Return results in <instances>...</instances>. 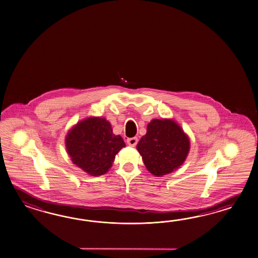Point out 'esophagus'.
<instances>
[{"label": "esophagus", "mask_w": 258, "mask_h": 258, "mask_svg": "<svg viewBox=\"0 0 258 258\" xmlns=\"http://www.w3.org/2000/svg\"><path fill=\"white\" fill-rule=\"evenodd\" d=\"M138 138H128L127 139V144L131 146V147H136L138 144Z\"/></svg>", "instance_id": "34e87169"}]
</instances>
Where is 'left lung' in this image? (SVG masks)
Segmentation results:
<instances>
[{
    "instance_id": "1",
    "label": "left lung",
    "mask_w": 258,
    "mask_h": 258,
    "mask_svg": "<svg viewBox=\"0 0 258 258\" xmlns=\"http://www.w3.org/2000/svg\"><path fill=\"white\" fill-rule=\"evenodd\" d=\"M145 166L157 177L171 174L186 161L190 140L173 119H153L137 146Z\"/></svg>"
}]
</instances>
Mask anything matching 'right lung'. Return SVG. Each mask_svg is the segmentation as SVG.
Segmentation results:
<instances>
[{"instance_id":"right-lung-1","label":"right lung","mask_w":258,"mask_h":258,"mask_svg":"<svg viewBox=\"0 0 258 258\" xmlns=\"http://www.w3.org/2000/svg\"><path fill=\"white\" fill-rule=\"evenodd\" d=\"M65 146L76 166L89 175L99 176L108 172L115 156L125 147V143L120 135H114L108 120L89 117L69 130Z\"/></svg>"}]
</instances>
